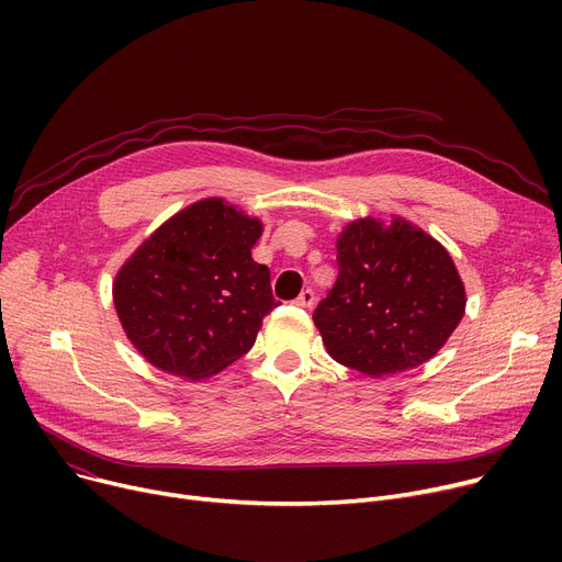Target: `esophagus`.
Segmentation results:
<instances>
[{"mask_svg":"<svg viewBox=\"0 0 562 562\" xmlns=\"http://www.w3.org/2000/svg\"><path fill=\"white\" fill-rule=\"evenodd\" d=\"M299 307H312L314 305V291L312 289H303L301 296L296 299Z\"/></svg>","mask_w":562,"mask_h":562,"instance_id":"34e87169","label":"esophagus"}]
</instances>
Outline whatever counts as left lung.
<instances>
[{
  "instance_id": "obj_1",
  "label": "left lung",
  "mask_w": 562,
  "mask_h": 562,
  "mask_svg": "<svg viewBox=\"0 0 562 562\" xmlns=\"http://www.w3.org/2000/svg\"><path fill=\"white\" fill-rule=\"evenodd\" d=\"M337 266V282L312 318L333 360L364 375L424 364L464 316V284L451 255L403 218L346 225Z\"/></svg>"
}]
</instances>
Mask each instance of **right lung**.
I'll return each mask as SVG.
<instances>
[{"instance_id":"1","label":"right lung","mask_w":562,"mask_h":562,"mask_svg":"<svg viewBox=\"0 0 562 562\" xmlns=\"http://www.w3.org/2000/svg\"><path fill=\"white\" fill-rule=\"evenodd\" d=\"M257 218L204 198L166 221L123 263L113 305L127 339L161 371L210 378L252 348L280 303L269 266L250 255Z\"/></svg>"}]
</instances>
